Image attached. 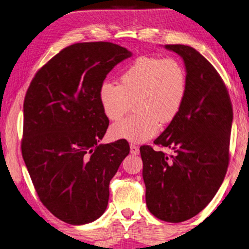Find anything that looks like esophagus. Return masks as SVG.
<instances>
[{
    "mask_svg": "<svg viewBox=\"0 0 249 249\" xmlns=\"http://www.w3.org/2000/svg\"><path fill=\"white\" fill-rule=\"evenodd\" d=\"M130 153H132L133 155H138L140 154V148H138L136 145L130 144Z\"/></svg>",
    "mask_w": 249,
    "mask_h": 249,
    "instance_id": "34e87169",
    "label": "esophagus"
}]
</instances>
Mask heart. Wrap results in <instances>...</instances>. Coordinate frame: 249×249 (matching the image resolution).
<instances>
[{
  "label": "heart",
  "instance_id": "heart-1",
  "mask_svg": "<svg viewBox=\"0 0 249 249\" xmlns=\"http://www.w3.org/2000/svg\"><path fill=\"white\" fill-rule=\"evenodd\" d=\"M188 93V77L178 59L142 56L122 71L119 84L104 81L99 101L104 115L119 121L135 107L132 116L109 127L112 140L144 142L159 132L160 125L177 119Z\"/></svg>",
  "mask_w": 249,
  "mask_h": 249
}]
</instances>
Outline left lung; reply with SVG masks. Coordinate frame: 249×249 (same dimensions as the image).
<instances>
[{
  "instance_id": "8db88e82",
  "label": "left lung",
  "mask_w": 249,
  "mask_h": 249,
  "mask_svg": "<svg viewBox=\"0 0 249 249\" xmlns=\"http://www.w3.org/2000/svg\"><path fill=\"white\" fill-rule=\"evenodd\" d=\"M165 47L183 59L187 98L177 119L154 141L174 154L145 145L141 156L149 212L161 221L179 223L201 212L224 180L233 107L221 75L199 52L184 45Z\"/></svg>"
}]
</instances>
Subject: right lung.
<instances>
[{
  "label": "right lung",
  "instance_id": "add662e5",
  "mask_svg": "<svg viewBox=\"0 0 249 249\" xmlns=\"http://www.w3.org/2000/svg\"><path fill=\"white\" fill-rule=\"evenodd\" d=\"M130 56L108 41L70 45L37 71L25 95V165L41 203L68 224L102 215L109 181L129 154L124 141L99 144L108 127L99 88Z\"/></svg>",
  "mask_w": 249,
  "mask_h": 249
}]
</instances>
